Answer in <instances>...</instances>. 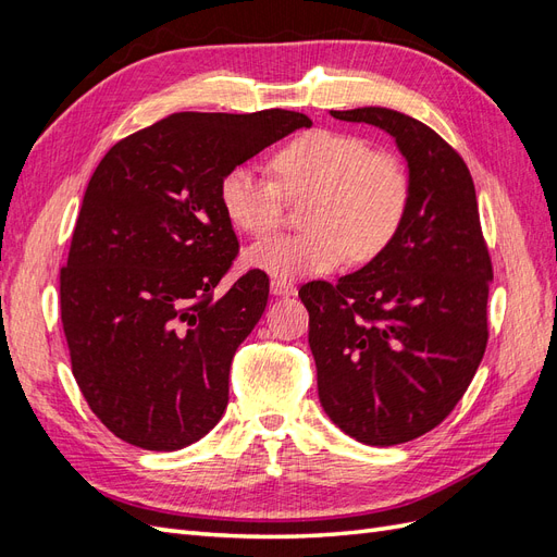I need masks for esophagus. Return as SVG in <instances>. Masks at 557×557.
Instances as JSON below:
<instances>
[{"label":"esophagus","mask_w":557,"mask_h":557,"mask_svg":"<svg viewBox=\"0 0 557 557\" xmlns=\"http://www.w3.org/2000/svg\"><path fill=\"white\" fill-rule=\"evenodd\" d=\"M269 288H272V295H276V297H293V295H297L295 285L288 283V281H281V278H272V283H269Z\"/></svg>","instance_id":"34e87169"}]
</instances>
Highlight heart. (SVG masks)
Instances as JSON below:
<instances>
[{"label":"heart","mask_w":557,"mask_h":557,"mask_svg":"<svg viewBox=\"0 0 557 557\" xmlns=\"http://www.w3.org/2000/svg\"><path fill=\"white\" fill-rule=\"evenodd\" d=\"M272 170L276 181L234 166L221 181L218 199L232 227L264 239L283 221L285 197H309L301 215L307 232L246 250L248 267L281 281L332 272L348 256L356 262L376 258L409 211L411 181L404 164L352 134H299L276 150Z\"/></svg>","instance_id":"heart-1"}]
</instances>
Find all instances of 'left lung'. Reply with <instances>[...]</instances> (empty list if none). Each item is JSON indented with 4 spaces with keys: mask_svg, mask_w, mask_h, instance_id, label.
<instances>
[{
    "mask_svg": "<svg viewBox=\"0 0 557 557\" xmlns=\"http://www.w3.org/2000/svg\"><path fill=\"white\" fill-rule=\"evenodd\" d=\"M330 113L391 134L409 166V211L387 248L299 290L325 413L352 440L395 446L440 425L474 379L493 264L474 181L440 134L383 107Z\"/></svg>",
    "mask_w": 557,
    "mask_h": 557,
    "instance_id": "1",
    "label": "left lung"
}]
</instances>
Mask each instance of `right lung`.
I'll return each mask as SVG.
<instances>
[{
	"mask_svg": "<svg viewBox=\"0 0 557 557\" xmlns=\"http://www.w3.org/2000/svg\"><path fill=\"white\" fill-rule=\"evenodd\" d=\"M299 127L305 113H172L117 141L83 195L60 311L92 413L146 450L199 442L227 409L230 364L267 307L244 274L213 299L239 242L218 188Z\"/></svg>",
	"mask_w": 557,
	"mask_h": 557,
	"instance_id": "obj_1",
	"label": "right lung"
}]
</instances>
